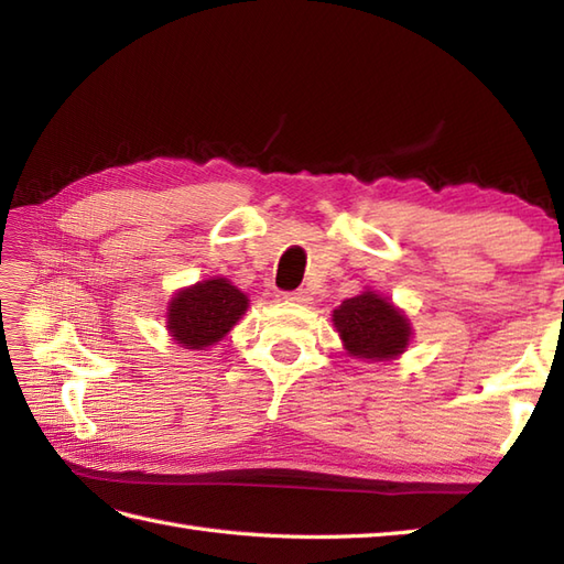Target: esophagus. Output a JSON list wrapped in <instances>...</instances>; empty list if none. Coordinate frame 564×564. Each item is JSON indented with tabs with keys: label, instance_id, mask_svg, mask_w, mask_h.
<instances>
[{
	"label": "esophagus",
	"instance_id": "1",
	"mask_svg": "<svg viewBox=\"0 0 564 564\" xmlns=\"http://www.w3.org/2000/svg\"><path fill=\"white\" fill-rule=\"evenodd\" d=\"M285 301L289 303H295V305H307L313 297H310V293L305 289L301 291H293V293H285Z\"/></svg>",
	"mask_w": 564,
	"mask_h": 564
}]
</instances>
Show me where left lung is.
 I'll use <instances>...</instances> for the list:
<instances>
[{"label":"left lung","instance_id":"1","mask_svg":"<svg viewBox=\"0 0 564 564\" xmlns=\"http://www.w3.org/2000/svg\"><path fill=\"white\" fill-rule=\"evenodd\" d=\"M332 322L346 354L368 364L400 358L414 334L404 310L373 289L346 297L332 313Z\"/></svg>","mask_w":564,"mask_h":564}]
</instances>
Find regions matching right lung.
Listing matches in <instances>:
<instances>
[{
    "label": "right lung",
    "mask_w": 564,
    "mask_h": 564,
    "mask_svg": "<svg viewBox=\"0 0 564 564\" xmlns=\"http://www.w3.org/2000/svg\"><path fill=\"white\" fill-rule=\"evenodd\" d=\"M249 307V297L225 275H210L178 289L166 303V332L191 351H206L230 332Z\"/></svg>",
    "instance_id": "right-lung-1"
}]
</instances>
